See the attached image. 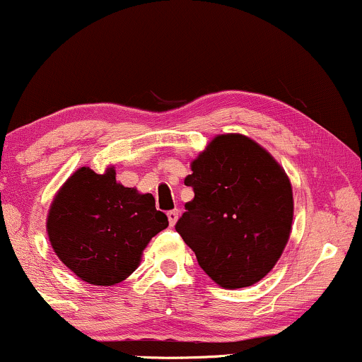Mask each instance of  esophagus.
Here are the masks:
<instances>
[{
    "mask_svg": "<svg viewBox=\"0 0 362 362\" xmlns=\"http://www.w3.org/2000/svg\"><path fill=\"white\" fill-rule=\"evenodd\" d=\"M167 217H168V222H170V227H173L178 221V210L177 209L170 210V212L167 214Z\"/></svg>",
    "mask_w": 362,
    "mask_h": 362,
    "instance_id": "1",
    "label": "esophagus"
}]
</instances>
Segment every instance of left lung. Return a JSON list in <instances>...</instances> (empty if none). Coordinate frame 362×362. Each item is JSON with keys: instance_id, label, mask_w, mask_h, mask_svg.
<instances>
[{"instance_id": "left-lung-1", "label": "left lung", "mask_w": 362, "mask_h": 362, "mask_svg": "<svg viewBox=\"0 0 362 362\" xmlns=\"http://www.w3.org/2000/svg\"><path fill=\"white\" fill-rule=\"evenodd\" d=\"M177 232L223 289L254 286L272 271L289 240L294 199L289 177L257 141L217 135L190 163Z\"/></svg>"}]
</instances>
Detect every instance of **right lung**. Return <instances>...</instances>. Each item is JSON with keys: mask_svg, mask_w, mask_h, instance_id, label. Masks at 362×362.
I'll return each instance as SVG.
<instances>
[{"mask_svg": "<svg viewBox=\"0 0 362 362\" xmlns=\"http://www.w3.org/2000/svg\"><path fill=\"white\" fill-rule=\"evenodd\" d=\"M115 167H80L49 205L47 232L54 254L81 281L115 286L140 265L153 235L168 227L152 194L123 187Z\"/></svg>", "mask_w": 362, "mask_h": 362, "instance_id": "right-lung-1", "label": "right lung"}]
</instances>
